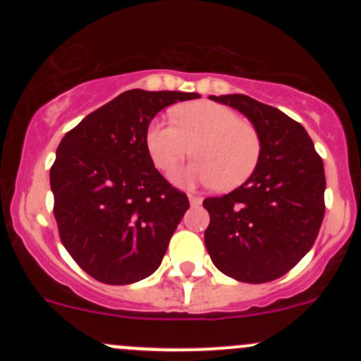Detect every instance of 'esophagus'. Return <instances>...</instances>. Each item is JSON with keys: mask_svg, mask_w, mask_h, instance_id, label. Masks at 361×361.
<instances>
[{"mask_svg": "<svg viewBox=\"0 0 361 361\" xmlns=\"http://www.w3.org/2000/svg\"><path fill=\"white\" fill-rule=\"evenodd\" d=\"M188 201H190L192 206H199V204L202 202V199L199 197V195H194V194H190V195H188Z\"/></svg>", "mask_w": 361, "mask_h": 361, "instance_id": "obj_1", "label": "esophagus"}]
</instances>
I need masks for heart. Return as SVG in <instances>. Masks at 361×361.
Returning <instances> with one entry per match:
<instances>
[{"label": "heart", "mask_w": 361, "mask_h": 361, "mask_svg": "<svg viewBox=\"0 0 361 361\" xmlns=\"http://www.w3.org/2000/svg\"><path fill=\"white\" fill-rule=\"evenodd\" d=\"M171 118L173 122L154 120L145 136L148 154L160 171L176 169L194 147L199 159L176 174L178 181L232 190L255 173L262 157L260 133L234 110L197 101L176 106Z\"/></svg>", "instance_id": "1"}]
</instances>
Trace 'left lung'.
<instances>
[{"mask_svg": "<svg viewBox=\"0 0 361 361\" xmlns=\"http://www.w3.org/2000/svg\"><path fill=\"white\" fill-rule=\"evenodd\" d=\"M241 111L258 129L262 157L248 180L204 199L207 253L218 271L243 283H267L293 269L314 245L325 216V167L307 130L245 94L209 96Z\"/></svg>", "mask_w": 361, "mask_h": 361, "instance_id": "8db88e82", "label": "left lung"}]
</instances>
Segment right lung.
<instances>
[{
    "label": "right lung",
    "instance_id": "right-lung-1",
    "mask_svg": "<svg viewBox=\"0 0 361 361\" xmlns=\"http://www.w3.org/2000/svg\"><path fill=\"white\" fill-rule=\"evenodd\" d=\"M195 92L133 89L87 115L61 141L50 169L54 216L73 260L106 285L159 269L188 197L167 183L147 150V129Z\"/></svg>",
    "mask_w": 361,
    "mask_h": 361
}]
</instances>
